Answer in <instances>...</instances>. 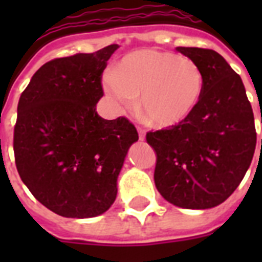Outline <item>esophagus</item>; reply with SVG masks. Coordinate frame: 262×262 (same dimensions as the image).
Returning a JSON list of instances; mask_svg holds the SVG:
<instances>
[{
  "label": "esophagus",
  "mask_w": 262,
  "mask_h": 262,
  "mask_svg": "<svg viewBox=\"0 0 262 262\" xmlns=\"http://www.w3.org/2000/svg\"><path fill=\"white\" fill-rule=\"evenodd\" d=\"M137 130H139V139L143 141L144 139H145V130H144L143 127H137Z\"/></svg>",
  "instance_id": "esophagus-1"
}]
</instances>
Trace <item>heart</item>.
<instances>
[{"mask_svg":"<svg viewBox=\"0 0 262 262\" xmlns=\"http://www.w3.org/2000/svg\"><path fill=\"white\" fill-rule=\"evenodd\" d=\"M104 92L117 106L130 107L139 96L140 113L160 129L183 122L204 91L201 68L187 57L159 50L129 53L103 79Z\"/></svg>","mask_w":262,"mask_h":262,"instance_id":"heart-1","label":"heart"}]
</instances>
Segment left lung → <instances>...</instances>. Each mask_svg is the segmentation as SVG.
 <instances>
[{
  "label": "left lung",
  "instance_id": "8db88e82",
  "mask_svg": "<svg viewBox=\"0 0 262 262\" xmlns=\"http://www.w3.org/2000/svg\"><path fill=\"white\" fill-rule=\"evenodd\" d=\"M203 71L194 111L175 126L148 132L156 152V189L186 209L219 205L234 193L252 163L256 126L244 83L215 50L177 47Z\"/></svg>",
  "mask_w": 262,
  "mask_h": 262
}]
</instances>
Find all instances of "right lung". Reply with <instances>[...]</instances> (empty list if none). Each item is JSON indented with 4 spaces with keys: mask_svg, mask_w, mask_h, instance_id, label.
Masks as SVG:
<instances>
[{
    "mask_svg": "<svg viewBox=\"0 0 262 262\" xmlns=\"http://www.w3.org/2000/svg\"><path fill=\"white\" fill-rule=\"evenodd\" d=\"M118 47L51 59L18 100V175L39 203L63 217H94L113 205L127 149L139 140L127 118L107 121L96 113L103 71Z\"/></svg>",
    "mask_w": 262,
    "mask_h": 262,
    "instance_id": "right-lung-1",
    "label": "right lung"
}]
</instances>
